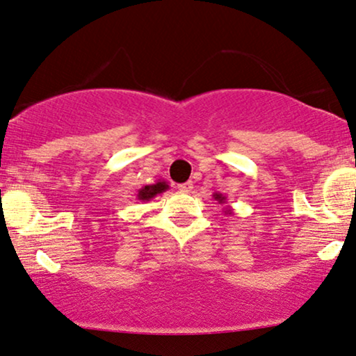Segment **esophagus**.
<instances>
[{"mask_svg":"<svg viewBox=\"0 0 356 356\" xmlns=\"http://www.w3.org/2000/svg\"><path fill=\"white\" fill-rule=\"evenodd\" d=\"M177 188H179V191H181V192H186V193H188V192H192L193 184H192V182H184V184H179Z\"/></svg>","mask_w":356,"mask_h":356,"instance_id":"esophagus-1","label":"esophagus"}]
</instances>
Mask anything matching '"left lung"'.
<instances>
[{
  "instance_id": "left-lung-1",
  "label": "left lung",
  "mask_w": 356,
  "mask_h": 356,
  "mask_svg": "<svg viewBox=\"0 0 356 356\" xmlns=\"http://www.w3.org/2000/svg\"><path fill=\"white\" fill-rule=\"evenodd\" d=\"M213 198H215L220 205H226V197L222 195V193H213ZM225 215H233V208H231L229 205L225 207Z\"/></svg>"
}]
</instances>
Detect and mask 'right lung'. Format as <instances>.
Returning a JSON list of instances; mask_svg holds the SVG:
<instances>
[{"mask_svg":"<svg viewBox=\"0 0 356 356\" xmlns=\"http://www.w3.org/2000/svg\"><path fill=\"white\" fill-rule=\"evenodd\" d=\"M168 188H169L168 182H165V181H158V182H154V184H149V186L141 187L140 191H138V193H136V198H138V200H141V202H149L151 198H154L156 195H159V193L165 192V191H168Z\"/></svg>","mask_w":356,"mask_h":356,"instance_id":"obj_1","label":"right lung"}]
</instances>
